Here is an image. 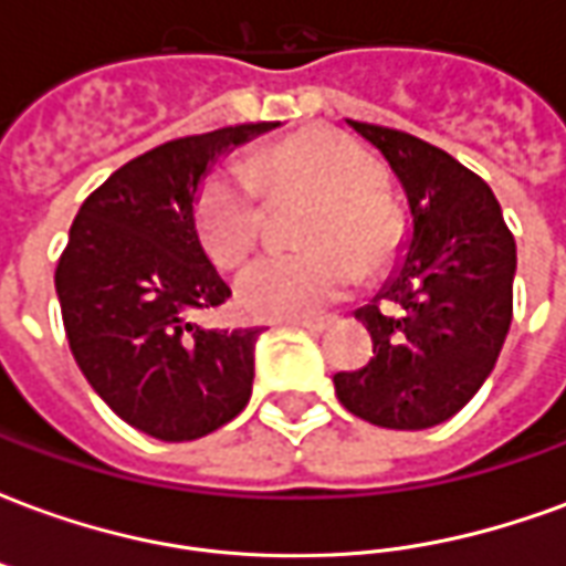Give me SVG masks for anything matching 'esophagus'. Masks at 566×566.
Instances as JSON below:
<instances>
[{"mask_svg":"<svg viewBox=\"0 0 566 566\" xmlns=\"http://www.w3.org/2000/svg\"><path fill=\"white\" fill-rule=\"evenodd\" d=\"M287 324L303 327V331H308V333H321V331H327L333 321L331 318H294V321H287Z\"/></svg>","mask_w":566,"mask_h":566,"instance_id":"1","label":"esophagus"}]
</instances>
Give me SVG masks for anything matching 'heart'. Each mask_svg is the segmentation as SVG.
I'll use <instances>...</instances> for the list:
<instances>
[{
	"instance_id": "heart-1",
	"label": "heart",
	"mask_w": 566,
	"mask_h": 566,
	"mask_svg": "<svg viewBox=\"0 0 566 566\" xmlns=\"http://www.w3.org/2000/svg\"><path fill=\"white\" fill-rule=\"evenodd\" d=\"M263 184L270 193L306 190L318 197L306 227V251L254 260L235 282L239 308L251 318H312L360 279L388 266L403 245V218L381 193L385 172L364 145L339 129H306L260 154L251 166H221L202 178L193 221L202 248L235 266L258 248Z\"/></svg>"
}]
</instances>
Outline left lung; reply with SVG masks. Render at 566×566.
I'll list each match as a JSON object with an SVG mask.
<instances>
[{
    "label": "left lung",
    "mask_w": 566,
    "mask_h": 566,
    "mask_svg": "<svg viewBox=\"0 0 566 566\" xmlns=\"http://www.w3.org/2000/svg\"><path fill=\"white\" fill-rule=\"evenodd\" d=\"M348 124L400 178L412 239L400 272L355 312L373 336L369 364L336 373L333 385L369 424L424 430L470 403L497 364L512 324L515 239L491 187L451 154L403 129Z\"/></svg>",
    "instance_id": "left-lung-1"
}]
</instances>
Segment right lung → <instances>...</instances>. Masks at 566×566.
I'll list each match as a JSON object with an SVG mask.
<instances>
[{
    "label": "right lung",
    "mask_w": 566,
    "mask_h": 566,
    "mask_svg": "<svg viewBox=\"0 0 566 566\" xmlns=\"http://www.w3.org/2000/svg\"><path fill=\"white\" fill-rule=\"evenodd\" d=\"M279 124L163 142L84 199L54 284L75 364L112 412L163 442L199 439L245 409L260 327L206 331L230 287L199 245L193 202L223 150Z\"/></svg>",
    "instance_id": "obj_1"
}]
</instances>
